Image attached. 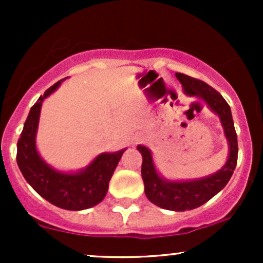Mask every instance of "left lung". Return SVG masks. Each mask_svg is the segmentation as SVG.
<instances>
[{
    "instance_id": "obj_1",
    "label": "left lung",
    "mask_w": 263,
    "mask_h": 263,
    "mask_svg": "<svg viewBox=\"0 0 263 263\" xmlns=\"http://www.w3.org/2000/svg\"><path fill=\"white\" fill-rule=\"evenodd\" d=\"M176 77L182 84L185 95L203 100L211 112L219 117L229 148L225 164L215 173L198 179L173 180L163 177L157 170L152 151L143 144H138L137 149L142 155L141 174L146 197L162 209L185 211L201 206L225 188L236 167L238 149L231 108L225 99L204 81L180 73H177Z\"/></svg>"
}]
</instances>
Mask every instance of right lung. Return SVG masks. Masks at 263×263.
<instances>
[{"label": "right lung", "instance_id": "add662e5", "mask_svg": "<svg viewBox=\"0 0 263 263\" xmlns=\"http://www.w3.org/2000/svg\"><path fill=\"white\" fill-rule=\"evenodd\" d=\"M65 79L50 86L32 106L17 143V164L27 183L42 198L60 209L79 211L104 200L108 182L127 148L100 153L86 167L78 171L57 170L42 158L37 148L42 104Z\"/></svg>", "mask_w": 263, "mask_h": 263}]
</instances>
